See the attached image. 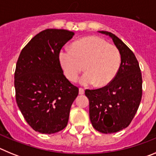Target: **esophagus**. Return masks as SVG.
I'll return each instance as SVG.
<instances>
[{
	"instance_id": "34e87169",
	"label": "esophagus",
	"mask_w": 156,
	"mask_h": 156,
	"mask_svg": "<svg viewBox=\"0 0 156 156\" xmlns=\"http://www.w3.org/2000/svg\"><path fill=\"white\" fill-rule=\"evenodd\" d=\"M79 94H84V90H83V88L80 87V89H79Z\"/></svg>"
}]
</instances>
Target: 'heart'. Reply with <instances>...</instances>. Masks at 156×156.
Segmentation results:
<instances>
[{
  "label": "heart",
  "mask_w": 156,
  "mask_h": 156,
  "mask_svg": "<svg viewBox=\"0 0 156 156\" xmlns=\"http://www.w3.org/2000/svg\"><path fill=\"white\" fill-rule=\"evenodd\" d=\"M58 61L66 76L70 81L76 80L83 69L85 73L80 79L82 85H108L115 78L121 62L120 52L115 45L95 36L83 37L74 42L72 50L62 48L58 52Z\"/></svg>",
  "instance_id": "b5f03b06"
}]
</instances>
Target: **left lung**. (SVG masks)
<instances>
[{
  "mask_svg": "<svg viewBox=\"0 0 156 156\" xmlns=\"http://www.w3.org/2000/svg\"><path fill=\"white\" fill-rule=\"evenodd\" d=\"M99 33L111 37L120 52L119 71L112 81L99 89L85 90L89 99L90 119L96 130L116 133L131 122L142 97V76L134 54L115 34Z\"/></svg>",
  "mask_w": 156,
  "mask_h": 156,
  "instance_id": "obj_1",
  "label": "left lung"
}]
</instances>
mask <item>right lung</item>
Returning <instances> with one entry per match:
<instances>
[{
	"instance_id": "obj_1",
	"label": "right lung",
	"mask_w": 156,
	"mask_h": 156,
	"mask_svg": "<svg viewBox=\"0 0 156 156\" xmlns=\"http://www.w3.org/2000/svg\"><path fill=\"white\" fill-rule=\"evenodd\" d=\"M73 32L48 29L23 48L15 72L16 99L29 125L41 133H55L68 123L79 89L63 74L58 52Z\"/></svg>"
}]
</instances>
